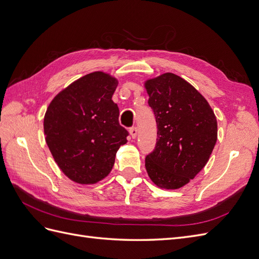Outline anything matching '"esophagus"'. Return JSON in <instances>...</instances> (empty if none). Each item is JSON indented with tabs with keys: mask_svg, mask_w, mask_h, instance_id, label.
<instances>
[{
	"mask_svg": "<svg viewBox=\"0 0 259 259\" xmlns=\"http://www.w3.org/2000/svg\"><path fill=\"white\" fill-rule=\"evenodd\" d=\"M130 134H131L132 138H136V136H137V127H135V126L131 127L130 128Z\"/></svg>",
	"mask_w": 259,
	"mask_h": 259,
	"instance_id": "obj_1",
	"label": "esophagus"
}]
</instances>
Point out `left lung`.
Segmentation results:
<instances>
[{"label": "left lung", "instance_id": "1", "mask_svg": "<svg viewBox=\"0 0 259 259\" xmlns=\"http://www.w3.org/2000/svg\"><path fill=\"white\" fill-rule=\"evenodd\" d=\"M158 138L146 169L162 189H179L206 165L217 142V120L207 100L183 77L166 72L145 82Z\"/></svg>", "mask_w": 259, "mask_h": 259}]
</instances>
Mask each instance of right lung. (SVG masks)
Listing matches in <instances>:
<instances>
[{
  "instance_id": "right-lung-1",
  "label": "right lung",
  "mask_w": 259,
  "mask_h": 259,
  "mask_svg": "<svg viewBox=\"0 0 259 259\" xmlns=\"http://www.w3.org/2000/svg\"><path fill=\"white\" fill-rule=\"evenodd\" d=\"M119 81L86 74L59 92L44 115V135L55 162L69 179L93 185L110 173L128 133L119 124L112 95Z\"/></svg>"
}]
</instances>
